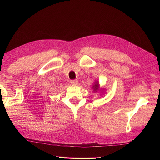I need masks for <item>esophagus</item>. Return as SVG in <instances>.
I'll use <instances>...</instances> for the list:
<instances>
[{
	"mask_svg": "<svg viewBox=\"0 0 160 160\" xmlns=\"http://www.w3.org/2000/svg\"><path fill=\"white\" fill-rule=\"evenodd\" d=\"M70 83H71V85L76 86V85H78V81H77V80H73V81H71Z\"/></svg>",
	"mask_w": 160,
	"mask_h": 160,
	"instance_id": "1",
	"label": "esophagus"
}]
</instances>
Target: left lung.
<instances>
[{"label":"left lung","instance_id":"obj_1","mask_svg":"<svg viewBox=\"0 0 160 160\" xmlns=\"http://www.w3.org/2000/svg\"><path fill=\"white\" fill-rule=\"evenodd\" d=\"M99 83L98 80H96L94 81V84L92 86V89H93V91L97 92L98 89H99Z\"/></svg>","mask_w":160,"mask_h":160}]
</instances>
